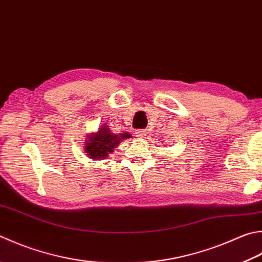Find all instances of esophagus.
I'll list each match as a JSON object with an SVG mask.
<instances>
[{
    "mask_svg": "<svg viewBox=\"0 0 262 262\" xmlns=\"http://www.w3.org/2000/svg\"><path fill=\"white\" fill-rule=\"evenodd\" d=\"M136 135H137V137H139L140 139H145L147 136V132H146V130H137Z\"/></svg>",
    "mask_w": 262,
    "mask_h": 262,
    "instance_id": "obj_1",
    "label": "esophagus"
}]
</instances>
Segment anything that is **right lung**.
Listing matches in <instances>:
<instances>
[{"mask_svg": "<svg viewBox=\"0 0 262 262\" xmlns=\"http://www.w3.org/2000/svg\"><path fill=\"white\" fill-rule=\"evenodd\" d=\"M126 138H131L129 133H117L114 135L110 130V126L103 124L100 126L98 132L92 133L88 137L84 150L88 152V156L93 160L105 159L108 154L114 151L118 144Z\"/></svg>", "mask_w": 262, "mask_h": 262, "instance_id": "right-lung-1", "label": "right lung"}]
</instances>
